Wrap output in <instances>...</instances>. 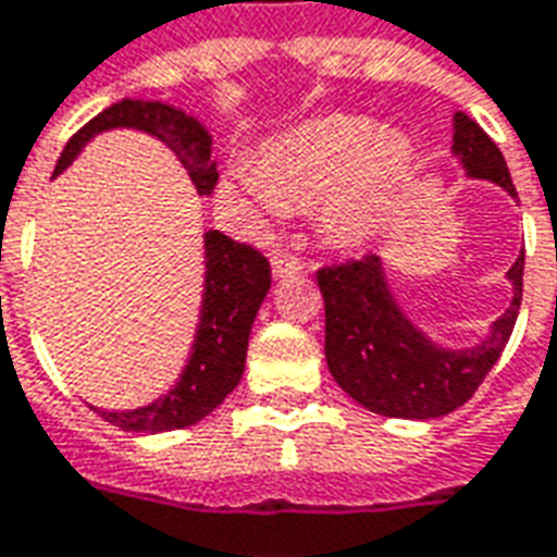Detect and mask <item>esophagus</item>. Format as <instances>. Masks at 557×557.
Segmentation results:
<instances>
[{
  "mask_svg": "<svg viewBox=\"0 0 557 557\" xmlns=\"http://www.w3.org/2000/svg\"><path fill=\"white\" fill-rule=\"evenodd\" d=\"M301 259L298 256H292V252H274L271 256V271H274V277H292V274H301Z\"/></svg>",
  "mask_w": 557,
  "mask_h": 557,
  "instance_id": "obj_1",
  "label": "esophagus"
}]
</instances>
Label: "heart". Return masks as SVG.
I'll return each mask as SVG.
<instances>
[{"mask_svg": "<svg viewBox=\"0 0 557 557\" xmlns=\"http://www.w3.org/2000/svg\"><path fill=\"white\" fill-rule=\"evenodd\" d=\"M413 174V147L400 132H376L368 116H322L265 144L256 169L240 165L223 184L232 205L277 216L317 208L329 244L368 247Z\"/></svg>", "mask_w": 557, "mask_h": 557, "instance_id": "obj_1", "label": "heart"}]
</instances>
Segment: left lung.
I'll return each mask as SVG.
<instances>
[{
  "label": "left lung",
  "instance_id": "left-lung-1",
  "mask_svg": "<svg viewBox=\"0 0 557 557\" xmlns=\"http://www.w3.org/2000/svg\"><path fill=\"white\" fill-rule=\"evenodd\" d=\"M453 153L470 181H488L516 198V186L497 144L468 114L453 116ZM524 252L507 280L512 301L480 344L449 349L434 344L400 310L380 256L322 268L317 274L325 301V361L349 398L392 419H437L458 410L480 388L507 346L522 305Z\"/></svg>",
  "mask_w": 557,
  "mask_h": 557
}]
</instances>
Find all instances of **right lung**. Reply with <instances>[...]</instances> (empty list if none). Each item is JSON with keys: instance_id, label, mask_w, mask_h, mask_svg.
I'll list each match as a JSON object with an SVG mask.
<instances>
[{"instance_id": "obj_1", "label": "right lung", "mask_w": 557, "mask_h": 557, "mask_svg": "<svg viewBox=\"0 0 557 557\" xmlns=\"http://www.w3.org/2000/svg\"><path fill=\"white\" fill-rule=\"evenodd\" d=\"M111 129H138L159 138L181 159L198 196L213 193L220 174L211 157V132L181 108L147 102V99H123L104 108L99 116H92L87 126L65 144L53 177L69 169L96 135ZM268 289H271V265L262 252L225 238L216 228L205 232V292H201L196 341H193L189 359L177 383L165 395L135 410H99V407L92 410L102 416L104 422L123 431H135V434L177 431V428L201 422L240 383L252 322L265 301Z\"/></svg>"}]
</instances>
